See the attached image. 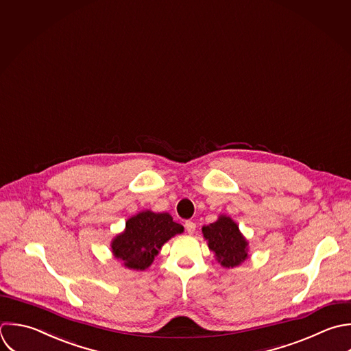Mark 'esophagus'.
Wrapping results in <instances>:
<instances>
[{
	"label": "esophagus",
	"mask_w": 351,
	"mask_h": 351,
	"mask_svg": "<svg viewBox=\"0 0 351 351\" xmlns=\"http://www.w3.org/2000/svg\"><path fill=\"white\" fill-rule=\"evenodd\" d=\"M184 227H186V231H187L190 235H193V234L195 232V228H197L195 223H193V221H186Z\"/></svg>",
	"instance_id": "obj_1"
}]
</instances>
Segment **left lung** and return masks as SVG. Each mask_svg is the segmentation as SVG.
Wrapping results in <instances>:
<instances>
[{"label": "left lung", "instance_id": "8db88e82", "mask_svg": "<svg viewBox=\"0 0 351 351\" xmlns=\"http://www.w3.org/2000/svg\"><path fill=\"white\" fill-rule=\"evenodd\" d=\"M202 235L221 267L235 268L249 258V241L230 216L220 215L215 223L204 226Z\"/></svg>", "mask_w": 351, "mask_h": 351}]
</instances>
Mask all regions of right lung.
<instances>
[{"label":"right lung","mask_w":351,"mask_h":351,"mask_svg":"<svg viewBox=\"0 0 351 351\" xmlns=\"http://www.w3.org/2000/svg\"><path fill=\"white\" fill-rule=\"evenodd\" d=\"M183 231V226L175 223L169 213L142 210L125 221V228L112 239L110 250L127 269L145 271L161 247Z\"/></svg>","instance_id":"add662e5"}]
</instances>
